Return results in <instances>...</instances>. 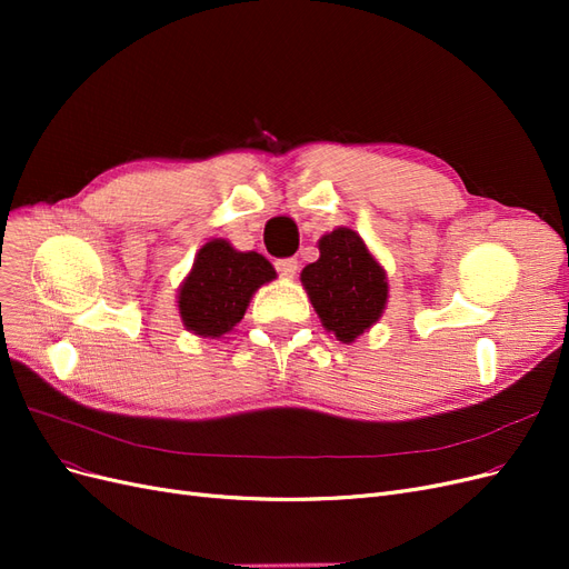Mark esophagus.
I'll list each match as a JSON object with an SVG mask.
<instances>
[{
	"mask_svg": "<svg viewBox=\"0 0 569 569\" xmlns=\"http://www.w3.org/2000/svg\"><path fill=\"white\" fill-rule=\"evenodd\" d=\"M274 268H278V272L282 274V278L291 280L299 272V261H297V258H282V261L274 263Z\"/></svg>",
	"mask_w": 569,
	"mask_h": 569,
	"instance_id": "1",
	"label": "esophagus"
}]
</instances>
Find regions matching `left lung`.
I'll use <instances>...</instances> for the list:
<instances>
[{
	"mask_svg": "<svg viewBox=\"0 0 569 569\" xmlns=\"http://www.w3.org/2000/svg\"><path fill=\"white\" fill-rule=\"evenodd\" d=\"M318 249V261L301 270V284L325 330L341 343H353L385 313L387 270L351 228L322 234Z\"/></svg>",
	"mask_w": 569,
	"mask_h": 569,
	"instance_id": "left-lung-1",
	"label": "left lung"
}]
</instances>
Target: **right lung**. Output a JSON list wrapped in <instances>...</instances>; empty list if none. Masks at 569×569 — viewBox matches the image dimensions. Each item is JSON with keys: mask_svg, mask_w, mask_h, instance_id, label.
<instances>
[{"mask_svg": "<svg viewBox=\"0 0 569 569\" xmlns=\"http://www.w3.org/2000/svg\"><path fill=\"white\" fill-rule=\"evenodd\" d=\"M278 278L266 256L239 251L228 239H211L178 289V311L187 332L201 339L230 335L244 318L251 297Z\"/></svg>", "mask_w": 569, "mask_h": 569, "instance_id": "add662e5", "label": "right lung"}]
</instances>
